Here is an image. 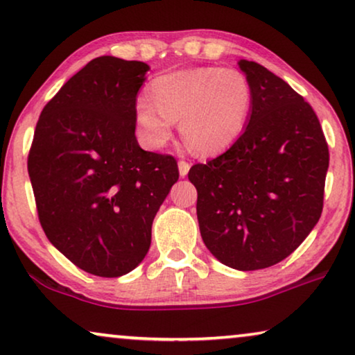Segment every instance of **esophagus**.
<instances>
[{
    "label": "esophagus",
    "instance_id": "obj_1",
    "mask_svg": "<svg viewBox=\"0 0 355 355\" xmlns=\"http://www.w3.org/2000/svg\"><path fill=\"white\" fill-rule=\"evenodd\" d=\"M178 166H179V174H181V178H186L187 176V173H189V169H190V165L187 162H184V160H181L178 163Z\"/></svg>",
    "mask_w": 355,
    "mask_h": 355
}]
</instances>
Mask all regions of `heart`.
<instances>
[{
  "instance_id": "obj_1",
  "label": "heart",
  "mask_w": 355,
  "mask_h": 355,
  "mask_svg": "<svg viewBox=\"0 0 355 355\" xmlns=\"http://www.w3.org/2000/svg\"><path fill=\"white\" fill-rule=\"evenodd\" d=\"M150 102L136 107V120L152 147H163L179 120L182 139L195 153L214 155L239 139L251 110V86L234 69L200 67L158 76Z\"/></svg>"
}]
</instances>
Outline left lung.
<instances>
[{
	"mask_svg": "<svg viewBox=\"0 0 355 355\" xmlns=\"http://www.w3.org/2000/svg\"><path fill=\"white\" fill-rule=\"evenodd\" d=\"M251 86L248 125L223 155L189 171L200 234L220 263L266 269L290 256L318 223L328 146L312 107L266 67L239 60Z\"/></svg>",
	"mask_w": 355,
	"mask_h": 355,
	"instance_id": "1",
	"label": "left lung"
}]
</instances>
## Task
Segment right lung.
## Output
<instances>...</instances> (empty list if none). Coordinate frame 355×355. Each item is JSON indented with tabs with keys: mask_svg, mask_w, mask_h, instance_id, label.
Segmentation results:
<instances>
[{
	"mask_svg": "<svg viewBox=\"0 0 355 355\" xmlns=\"http://www.w3.org/2000/svg\"><path fill=\"white\" fill-rule=\"evenodd\" d=\"M147 64L92 59L44 105L28 153L46 237L76 267L120 277L146 258L152 223L179 179L171 155L142 150L136 97Z\"/></svg>",
	"mask_w": 355,
	"mask_h": 355,
	"instance_id": "right-lung-1",
	"label": "right lung"
}]
</instances>
